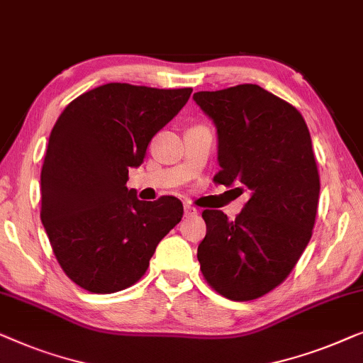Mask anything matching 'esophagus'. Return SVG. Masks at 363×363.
Instances as JSON below:
<instances>
[{"instance_id": "34e87169", "label": "esophagus", "mask_w": 363, "mask_h": 363, "mask_svg": "<svg viewBox=\"0 0 363 363\" xmlns=\"http://www.w3.org/2000/svg\"><path fill=\"white\" fill-rule=\"evenodd\" d=\"M184 216H186V217L197 216V208L192 207V206H184Z\"/></svg>"}]
</instances>
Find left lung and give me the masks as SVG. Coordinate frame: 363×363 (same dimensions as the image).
Masks as SVG:
<instances>
[{
	"mask_svg": "<svg viewBox=\"0 0 363 363\" xmlns=\"http://www.w3.org/2000/svg\"><path fill=\"white\" fill-rule=\"evenodd\" d=\"M216 123L217 184L250 199L235 220L202 212L197 248L206 281L232 301H252L281 284L308 247L319 202V172L303 115L259 85L197 91Z\"/></svg>",
	"mask_w": 363,
	"mask_h": 363,
	"instance_id": "left-lung-1",
	"label": "left lung"
}]
</instances>
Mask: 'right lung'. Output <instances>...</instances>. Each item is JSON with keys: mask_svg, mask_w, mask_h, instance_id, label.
Listing matches in <instances>:
<instances>
[{"mask_svg": "<svg viewBox=\"0 0 363 363\" xmlns=\"http://www.w3.org/2000/svg\"><path fill=\"white\" fill-rule=\"evenodd\" d=\"M191 94L106 84L70 101L55 121L40 171V220L60 268L80 288H130L181 222L179 199L143 202L126 181Z\"/></svg>", "mask_w": 363, "mask_h": 363, "instance_id": "right-lung-1", "label": "right lung"}]
</instances>
